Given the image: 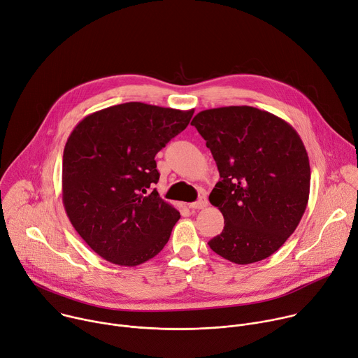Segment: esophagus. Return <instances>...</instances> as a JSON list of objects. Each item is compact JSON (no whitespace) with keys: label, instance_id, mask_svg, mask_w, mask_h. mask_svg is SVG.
Returning a JSON list of instances; mask_svg holds the SVG:
<instances>
[{"label":"esophagus","instance_id":"obj_1","mask_svg":"<svg viewBox=\"0 0 358 358\" xmlns=\"http://www.w3.org/2000/svg\"><path fill=\"white\" fill-rule=\"evenodd\" d=\"M208 206V199H206V196H201L199 199H197L196 202H193V203H190L189 205V208L190 209H205Z\"/></svg>","mask_w":358,"mask_h":358}]
</instances>
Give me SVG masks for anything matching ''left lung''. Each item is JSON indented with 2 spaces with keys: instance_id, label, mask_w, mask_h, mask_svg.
Masks as SVG:
<instances>
[{
  "instance_id": "obj_1",
  "label": "left lung",
  "mask_w": 358,
  "mask_h": 358,
  "mask_svg": "<svg viewBox=\"0 0 358 358\" xmlns=\"http://www.w3.org/2000/svg\"><path fill=\"white\" fill-rule=\"evenodd\" d=\"M192 125L220 175L209 201L224 227L210 249L236 264L271 256L296 230L308 202L310 164L299 134L282 117L246 105L202 110Z\"/></svg>"
}]
</instances>
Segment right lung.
I'll return each mask as SVG.
<instances>
[{"label":"right lung","mask_w":358,"mask_h":358,"mask_svg":"<svg viewBox=\"0 0 358 358\" xmlns=\"http://www.w3.org/2000/svg\"><path fill=\"white\" fill-rule=\"evenodd\" d=\"M193 109L142 102L85 116L62 157V202L72 226L105 260L134 267L168 243L180 213L159 197L155 156L190 122Z\"/></svg>","instance_id":"1"}]
</instances>
